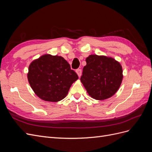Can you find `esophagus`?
Returning a JSON list of instances; mask_svg holds the SVG:
<instances>
[{"label": "esophagus", "mask_w": 152, "mask_h": 152, "mask_svg": "<svg viewBox=\"0 0 152 152\" xmlns=\"http://www.w3.org/2000/svg\"><path fill=\"white\" fill-rule=\"evenodd\" d=\"M76 73H77L78 76L80 77L82 75V70L81 69H77V70H76Z\"/></svg>", "instance_id": "1"}]
</instances>
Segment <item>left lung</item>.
<instances>
[{
    "mask_svg": "<svg viewBox=\"0 0 152 152\" xmlns=\"http://www.w3.org/2000/svg\"><path fill=\"white\" fill-rule=\"evenodd\" d=\"M80 81L91 97L104 100L112 97L120 87L122 67L111 57L91 54L86 59Z\"/></svg>",
    "mask_w": 152,
    "mask_h": 152,
    "instance_id": "obj_1",
    "label": "left lung"
}]
</instances>
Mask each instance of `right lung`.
Segmentation results:
<instances>
[{
    "mask_svg": "<svg viewBox=\"0 0 152 152\" xmlns=\"http://www.w3.org/2000/svg\"><path fill=\"white\" fill-rule=\"evenodd\" d=\"M28 80L35 94L45 102H58L65 98L79 77L61 56L44 54L28 67Z\"/></svg>",
    "mask_w": 152,
    "mask_h": 152,
    "instance_id": "add662e5",
    "label": "right lung"
}]
</instances>
